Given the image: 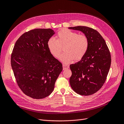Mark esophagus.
I'll use <instances>...</instances> for the list:
<instances>
[{"instance_id":"1","label":"esophagus","mask_w":124,"mask_h":124,"mask_svg":"<svg viewBox=\"0 0 124 124\" xmlns=\"http://www.w3.org/2000/svg\"><path fill=\"white\" fill-rule=\"evenodd\" d=\"M69 66L68 65H65V64H63V70H65L66 69H68L69 68Z\"/></svg>"}]
</instances>
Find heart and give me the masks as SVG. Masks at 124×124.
Masks as SVG:
<instances>
[{
    "label": "heart",
    "instance_id": "obj_1",
    "mask_svg": "<svg viewBox=\"0 0 124 124\" xmlns=\"http://www.w3.org/2000/svg\"><path fill=\"white\" fill-rule=\"evenodd\" d=\"M57 39L51 37L48 41L47 46L51 53L56 58L60 56L63 47L64 53L60 56V60L65 64H69L73 59L79 60L85 55L88 48L87 37L83 34L68 29L59 31Z\"/></svg>",
    "mask_w": 124,
    "mask_h": 124
}]
</instances>
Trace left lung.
<instances>
[{"mask_svg": "<svg viewBox=\"0 0 124 124\" xmlns=\"http://www.w3.org/2000/svg\"><path fill=\"white\" fill-rule=\"evenodd\" d=\"M80 31L88 40V48L81 60L70 68L72 75L69 82L75 93L89 95L99 91L105 83L111 64V56L102 37L95 30L85 26L70 27Z\"/></svg>", "mask_w": 124, "mask_h": 124, "instance_id": "left-lung-1", "label": "left lung"}]
</instances>
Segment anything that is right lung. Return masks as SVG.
Masks as SVG:
<instances>
[{
    "label": "right lung",
    "mask_w": 124,
    "mask_h": 124,
    "mask_svg": "<svg viewBox=\"0 0 124 124\" xmlns=\"http://www.w3.org/2000/svg\"><path fill=\"white\" fill-rule=\"evenodd\" d=\"M51 29L31 30L16 41L11 65L18 87L28 96L42 99L53 92L62 63L49 51L47 42L54 34Z\"/></svg>",
    "instance_id": "right-lung-1"
}]
</instances>
